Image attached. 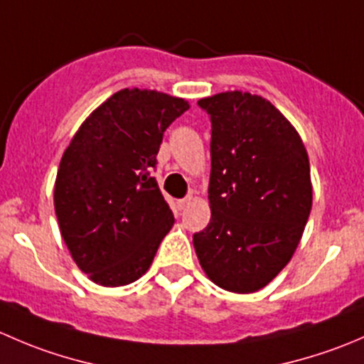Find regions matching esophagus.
Returning <instances> with one entry per match:
<instances>
[{
	"instance_id": "1",
	"label": "esophagus",
	"mask_w": 364,
	"mask_h": 364,
	"mask_svg": "<svg viewBox=\"0 0 364 364\" xmlns=\"http://www.w3.org/2000/svg\"><path fill=\"white\" fill-rule=\"evenodd\" d=\"M192 203H193V197L188 196V197H185V199L178 200V205H179V209H186Z\"/></svg>"
}]
</instances>
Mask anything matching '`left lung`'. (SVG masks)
<instances>
[{
  "label": "left lung",
  "mask_w": 364,
  "mask_h": 364,
  "mask_svg": "<svg viewBox=\"0 0 364 364\" xmlns=\"http://www.w3.org/2000/svg\"><path fill=\"white\" fill-rule=\"evenodd\" d=\"M211 119V220L193 234L209 280L248 294L294 255L311 209L303 141L271 102L225 91L197 102Z\"/></svg>",
  "instance_id": "left-lung-1"
}]
</instances>
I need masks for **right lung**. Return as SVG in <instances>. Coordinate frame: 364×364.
Masks as SVG:
<instances>
[{
  "instance_id": "add662e5",
  "label": "right lung",
  "mask_w": 364,
  "mask_h": 364,
  "mask_svg": "<svg viewBox=\"0 0 364 364\" xmlns=\"http://www.w3.org/2000/svg\"><path fill=\"white\" fill-rule=\"evenodd\" d=\"M188 102L121 90L90 114L63 153L54 185L61 236L95 284L121 287L151 266L174 215L149 172L168 124Z\"/></svg>"
}]
</instances>
